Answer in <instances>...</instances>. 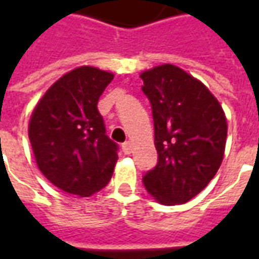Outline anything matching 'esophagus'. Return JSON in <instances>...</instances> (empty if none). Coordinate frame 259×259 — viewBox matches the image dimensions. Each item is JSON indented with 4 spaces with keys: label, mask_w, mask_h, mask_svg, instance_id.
<instances>
[{
    "label": "esophagus",
    "mask_w": 259,
    "mask_h": 259,
    "mask_svg": "<svg viewBox=\"0 0 259 259\" xmlns=\"http://www.w3.org/2000/svg\"><path fill=\"white\" fill-rule=\"evenodd\" d=\"M122 151L124 154H130L132 152V143L130 141H124L123 144H122Z\"/></svg>",
    "instance_id": "obj_1"
}]
</instances>
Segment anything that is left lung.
Here are the masks:
<instances>
[{
    "mask_svg": "<svg viewBox=\"0 0 259 259\" xmlns=\"http://www.w3.org/2000/svg\"><path fill=\"white\" fill-rule=\"evenodd\" d=\"M140 77L151 104L158 152V163L143 183L158 202L183 204L205 189L222 163L225 112L205 85L178 66H155Z\"/></svg>",
    "mask_w": 259,
    "mask_h": 259,
    "instance_id": "8db88e82",
    "label": "left lung"
}]
</instances>
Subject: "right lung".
Listing matches in <instances>:
<instances>
[{
	"mask_svg": "<svg viewBox=\"0 0 259 259\" xmlns=\"http://www.w3.org/2000/svg\"><path fill=\"white\" fill-rule=\"evenodd\" d=\"M113 74L80 66L64 74L31 113L29 139L41 174L61 190L90 197L108 185L118 144L107 136L98 100Z\"/></svg>",
	"mask_w": 259,
	"mask_h": 259,
	"instance_id": "right-lung-1",
	"label": "right lung"
}]
</instances>
